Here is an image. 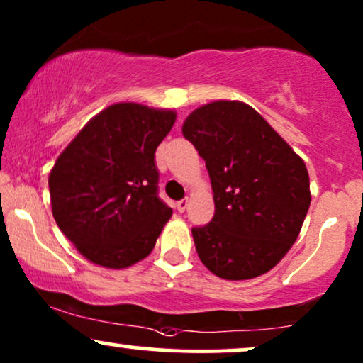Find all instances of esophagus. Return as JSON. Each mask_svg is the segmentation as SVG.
Returning <instances> with one entry per match:
<instances>
[{"label":"esophagus","mask_w":363,"mask_h":363,"mask_svg":"<svg viewBox=\"0 0 363 363\" xmlns=\"http://www.w3.org/2000/svg\"><path fill=\"white\" fill-rule=\"evenodd\" d=\"M176 208H177V211H181V213H182V211H184L187 208V199H181V201H177Z\"/></svg>","instance_id":"esophagus-1"}]
</instances>
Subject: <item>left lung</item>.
Listing matches in <instances>:
<instances>
[{
	"instance_id": "8db88e82",
	"label": "left lung",
	"mask_w": 363,
	"mask_h": 363,
	"mask_svg": "<svg viewBox=\"0 0 363 363\" xmlns=\"http://www.w3.org/2000/svg\"><path fill=\"white\" fill-rule=\"evenodd\" d=\"M182 135L210 174L215 215L193 228L203 264L225 280L269 272L297 240L311 205L303 160L247 104L196 109Z\"/></svg>"
}]
</instances>
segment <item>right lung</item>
<instances>
[{
  "label": "right lung",
  "mask_w": 363,
  "mask_h": 363,
  "mask_svg": "<svg viewBox=\"0 0 363 363\" xmlns=\"http://www.w3.org/2000/svg\"><path fill=\"white\" fill-rule=\"evenodd\" d=\"M172 111L114 104L86 124L49 176L52 216L86 259L128 268L147 257L172 215L158 198L155 150Z\"/></svg>",
  "instance_id": "add662e5"
}]
</instances>
